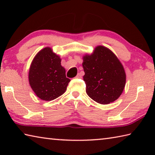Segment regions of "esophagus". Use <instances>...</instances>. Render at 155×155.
<instances>
[{
	"mask_svg": "<svg viewBox=\"0 0 155 155\" xmlns=\"http://www.w3.org/2000/svg\"><path fill=\"white\" fill-rule=\"evenodd\" d=\"M76 78H82V75H81V74H78L77 75V77H76Z\"/></svg>",
	"mask_w": 155,
	"mask_h": 155,
	"instance_id": "esophagus-1",
	"label": "esophagus"
}]
</instances>
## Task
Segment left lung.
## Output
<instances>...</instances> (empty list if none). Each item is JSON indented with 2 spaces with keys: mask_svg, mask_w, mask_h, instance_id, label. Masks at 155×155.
<instances>
[{
  "mask_svg": "<svg viewBox=\"0 0 155 155\" xmlns=\"http://www.w3.org/2000/svg\"><path fill=\"white\" fill-rule=\"evenodd\" d=\"M83 68L86 92L94 101L109 104L121 95L126 74L122 64L109 49L96 47L94 54L84 56Z\"/></svg>",
  "mask_w": 155,
  "mask_h": 155,
  "instance_id": "left-lung-1",
  "label": "left lung"
}]
</instances>
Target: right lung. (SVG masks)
I'll return each mask as SVG.
<instances>
[{"instance_id":"right-lung-1","label":"right lung","mask_w":155,"mask_h":155,"mask_svg":"<svg viewBox=\"0 0 155 155\" xmlns=\"http://www.w3.org/2000/svg\"><path fill=\"white\" fill-rule=\"evenodd\" d=\"M28 80L37 96L50 101L62 95L70 79L61 65L60 57L46 47L36 54L31 65Z\"/></svg>"}]
</instances>
